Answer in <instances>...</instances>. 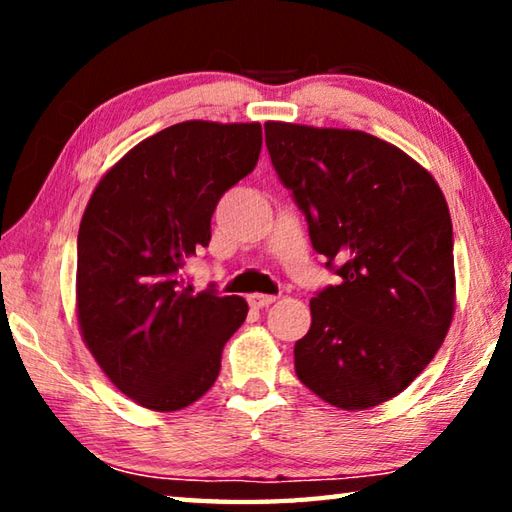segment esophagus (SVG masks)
<instances>
[{
  "instance_id": "1",
  "label": "esophagus",
  "mask_w": 512,
  "mask_h": 512,
  "mask_svg": "<svg viewBox=\"0 0 512 512\" xmlns=\"http://www.w3.org/2000/svg\"><path fill=\"white\" fill-rule=\"evenodd\" d=\"M275 300H277L275 296H264V293H250V296H248V305L255 307V309H262V307L273 305Z\"/></svg>"
}]
</instances>
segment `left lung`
Wrapping results in <instances>:
<instances>
[{
    "label": "left lung",
    "instance_id": "8db88e82",
    "mask_svg": "<svg viewBox=\"0 0 512 512\" xmlns=\"http://www.w3.org/2000/svg\"><path fill=\"white\" fill-rule=\"evenodd\" d=\"M266 146L341 284L311 298L296 375L343 411L402 393L456 307L452 219L431 173L363 131L266 121Z\"/></svg>",
    "mask_w": 512,
    "mask_h": 512
}]
</instances>
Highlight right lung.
Wrapping results in <instances>:
<instances>
[{
    "mask_svg": "<svg viewBox=\"0 0 512 512\" xmlns=\"http://www.w3.org/2000/svg\"><path fill=\"white\" fill-rule=\"evenodd\" d=\"M262 126L180 121L106 171L85 207L76 318L106 377L135 404L180 411L210 391L246 320L239 296L194 293L183 268L210 244L219 198L255 169Z\"/></svg>",
    "mask_w": 512,
    "mask_h": 512,
    "instance_id": "obj_1",
    "label": "right lung"
}]
</instances>
